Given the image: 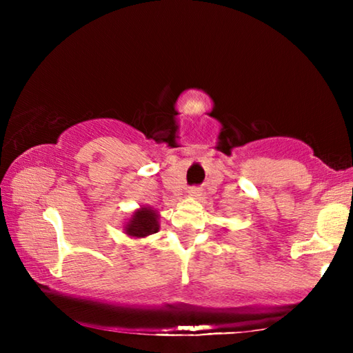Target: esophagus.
<instances>
[{"instance_id":"esophagus-1","label":"esophagus","mask_w":353,"mask_h":353,"mask_svg":"<svg viewBox=\"0 0 353 353\" xmlns=\"http://www.w3.org/2000/svg\"><path fill=\"white\" fill-rule=\"evenodd\" d=\"M188 194L191 196V198H199V196L202 194V190L198 188V187H191L188 190Z\"/></svg>"}]
</instances>
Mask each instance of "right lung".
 <instances>
[{
    "label": "right lung",
    "instance_id": "add662e5",
    "mask_svg": "<svg viewBox=\"0 0 353 353\" xmlns=\"http://www.w3.org/2000/svg\"><path fill=\"white\" fill-rule=\"evenodd\" d=\"M159 229V213L157 210H152L151 207H141L124 225L126 234L134 238H145L148 235L157 234Z\"/></svg>",
    "mask_w": 353,
    "mask_h": 353
}]
</instances>
